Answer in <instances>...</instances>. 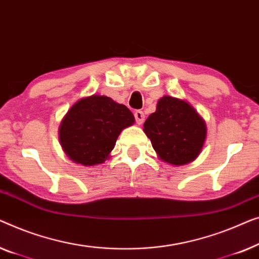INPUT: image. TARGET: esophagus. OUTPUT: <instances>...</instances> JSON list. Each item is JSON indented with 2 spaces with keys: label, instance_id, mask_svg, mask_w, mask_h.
Returning <instances> with one entry per match:
<instances>
[{
  "label": "esophagus",
  "instance_id": "34e87169",
  "mask_svg": "<svg viewBox=\"0 0 259 259\" xmlns=\"http://www.w3.org/2000/svg\"><path fill=\"white\" fill-rule=\"evenodd\" d=\"M134 116H135V119H136V123H137L138 125H141L142 123L144 122L145 116H144V112H143V111H141V110H136V111H135Z\"/></svg>",
  "mask_w": 259,
  "mask_h": 259
}]
</instances>
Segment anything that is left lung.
I'll list each match as a JSON object with an SVG mask.
<instances>
[{
	"label": "left lung",
	"instance_id": "left-lung-1",
	"mask_svg": "<svg viewBox=\"0 0 259 259\" xmlns=\"http://www.w3.org/2000/svg\"><path fill=\"white\" fill-rule=\"evenodd\" d=\"M143 131L150 138L158 158L171 165L195 161L206 140V124L187 101L163 96L156 111L144 122Z\"/></svg>",
	"mask_w": 259,
	"mask_h": 259
}]
</instances>
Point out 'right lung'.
I'll use <instances>...</instances> for the list:
<instances>
[{"instance_id": "add662e5", "label": "right lung", "mask_w": 259, "mask_h": 259, "mask_svg": "<svg viewBox=\"0 0 259 259\" xmlns=\"http://www.w3.org/2000/svg\"><path fill=\"white\" fill-rule=\"evenodd\" d=\"M135 123L124 104L104 95L83 97L62 119L58 138L64 154L84 166L102 164L110 157L123 129Z\"/></svg>"}]
</instances>
